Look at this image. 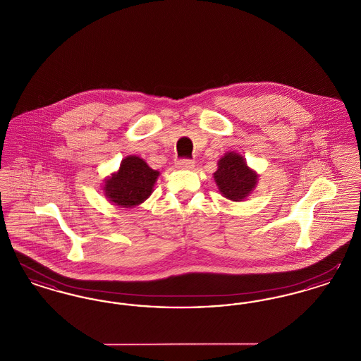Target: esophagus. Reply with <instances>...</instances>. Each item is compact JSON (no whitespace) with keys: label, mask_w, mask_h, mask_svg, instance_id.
I'll list each match as a JSON object with an SVG mask.
<instances>
[{"label":"esophagus","mask_w":361,"mask_h":361,"mask_svg":"<svg viewBox=\"0 0 361 361\" xmlns=\"http://www.w3.org/2000/svg\"><path fill=\"white\" fill-rule=\"evenodd\" d=\"M193 166H195V162H193L192 159H178V161L176 162V168H177V169H185V171H189V169H193Z\"/></svg>","instance_id":"1"}]
</instances>
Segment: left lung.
Returning <instances> with one entry per match:
<instances>
[{
  "label": "left lung",
  "mask_w": 361,
  "mask_h": 361,
  "mask_svg": "<svg viewBox=\"0 0 361 361\" xmlns=\"http://www.w3.org/2000/svg\"><path fill=\"white\" fill-rule=\"evenodd\" d=\"M257 173L252 171L242 155L234 152L226 153L218 161L214 173L215 183L226 199L242 202L257 185Z\"/></svg>",
  "instance_id": "8db88e82"
}]
</instances>
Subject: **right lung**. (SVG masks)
<instances>
[{"label": "right lung", "mask_w": 361, "mask_h": 361, "mask_svg": "<svg viewBox=\"0 0 361 361\" xmlns=\"http://www.w3.org/2000/svg\"><path fill=\"white\" fill-rule=\"evenodd\" d=\"M158 176L159 172L152 169L142 158L128 155L121 161L119 171L105 180L104 195L115 206H139L152 195Z\"/></svg>", "instance_id": "right-lung-1"}]
</instances>
